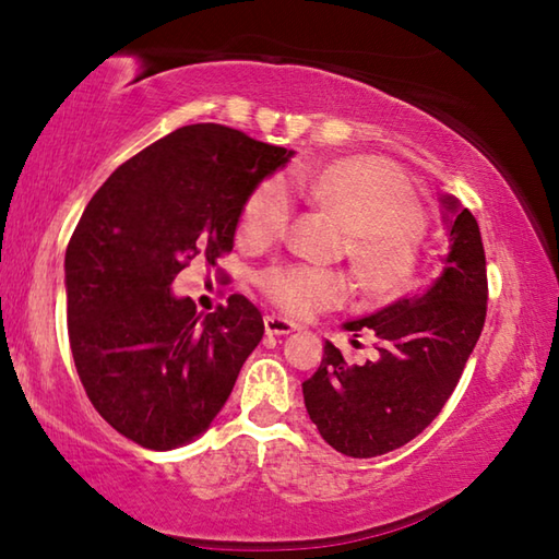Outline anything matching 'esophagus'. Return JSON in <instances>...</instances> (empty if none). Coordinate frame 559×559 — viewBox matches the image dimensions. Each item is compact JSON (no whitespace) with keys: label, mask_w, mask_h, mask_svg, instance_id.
<instances>
[{"label":"esophagus","mask_w":559,"mask_h":559,"mask_svg":"<svg viewBox=\"0 0 559 559\" xmlns=\"http://www.w3.org/2000/svg\"><path fill=\"white\" fill-rule=\"evenodd\" d=\"M263 328H266V335H290L300 330L298 323H293L288 318H278V316H266L263 318Z\"/></svg>","instance_id":"esophagus-1"}]
</instances>
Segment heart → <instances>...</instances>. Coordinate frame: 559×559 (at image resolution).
<instances>
[{"label":"heart","instance_id":"heart-1","mask_svg":"<svg viewBox=\"0 0 559 559\" xmlns=\"http://www.w3.org/2000/svg\"><path fill=\"white\" fill-rule=\"evenodd\" d=\"M310 192L347 231V257L367 296L394 300L414 283L416 234L421 226L412 185L392 165L374 157L337 159L310 177ZM290 192L269 179L249 197L239 231L249 243H271L290 222ZM269 298L290 316H313L347 296L343 273L286 266L263 278Z\"/></svg>","mask_w":559,"mask_h":559}]
</instances>
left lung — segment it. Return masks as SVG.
<instances>
[{
    "instance_id": "8db88e82",
    "label": "left lung",
    "mask_w": 559,
    "mask_h": 559,
    "mask_svg": "<svg viewBox=\"0 0 559 559\" xmlns=\"http://www.w3.org/2000/svg\"><path fill=\"white\" fill-rule=\"evenodd\" d=\"M439 202L449 253L437 281L343 325L372 330L377 359L347 365L325 340L320 367L302 382L310 421L345 456H382L419 437L456 390L484 330L488 281L478 222L453 194Z\"/></svg>"
}]
</instances>
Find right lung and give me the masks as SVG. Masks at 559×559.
Here are the masks:
<instances>
[{"mask_svg": "<svg viewBox=\"0 0 559 559\" xmlns=\"http://www.w3.org/2000/svg\"><path fill=\"white\" fill-rule=\"evenodd\" d=\"M293 150L197 122L130 157L93 194L66 249L75 370L122 437L179 449L210 429L263 337L259 308L231 296L210 316L173 281L234 249L249 197Z\"/></svg>", "mask_w": 559, "mask_h": 559, "instance_id": "right-lung-1", "label": "right lung"}]
</instances>
